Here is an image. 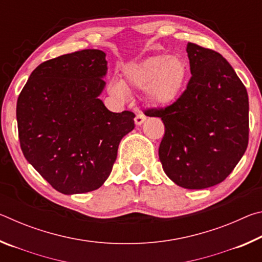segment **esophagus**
I'll list each match as a JSON object with an SVG mask.
<instances>
[{"label":"esophagus","mask_w":262,"mask_h":262,"mask_svg":"<svg viewBox=\"0 0 262 262\" xmlns=\"http://www.w3.org/2000/svg\"><path fill=\"white\" fill-rule=\"evenodd\" d=\"M145 119H147V117H145V115L142 113V112H139L136 114V117H135V123L137 126H140V125H142V123L144 122V120Z\"/></svg>","instance_id":"esophagus-1"}]
</instances>
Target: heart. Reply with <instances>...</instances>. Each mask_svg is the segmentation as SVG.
<instances>
[{
    "mask_svg": "<svg viewBox=\"0 0 262 262\" xmlns=\"http://www.w3.org/2000/svg\"><path fill=\"white\" fill-rule=\"evenodd\" d=\"M187 67L178 56L154 55L123 69V79L110 83V94L117 98H125L128 90L147 92L154 105L170 104L184 85Z\"/></svg>",
    "mask_w": 262,
    "mask_h": 262,
    "instance_id": "1",
    "label": "heart"
}]
</instances>
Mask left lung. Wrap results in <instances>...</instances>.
Listing matches in <instances>:
<instances>
[{"mask_svg": "<svg viewBox=\"0 0 262 262\" xmlns=\"http://www.w3.org/2000/svg\"><path fill=\"white\" fill-rule=\"evenodd\" d=\"M190 77L178 99L145 111L161 118L165 134L158 155L174 184L202 189L223 181L248 144V96L229 62L209 48L187 43Z\"/></svg>", "mask_w": 262, "mask_h": 262, "instance_id": "1", "label": "left lung"}]
</instances>
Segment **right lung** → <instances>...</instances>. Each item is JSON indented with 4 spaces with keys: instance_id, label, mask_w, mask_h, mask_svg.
Returning a JSON list of instances; mask_svg holds the SVG:
<instances>
[{
    "instance_id": "add662e5",
    "label": "right lung",
    "mask_w": 262,
    "mask_h": 262,
    "mask_svg": "<svg viewBox=\"0 0 262 262\" xmlns=\"http://www.w3.org/2000/svg\"><path fill=\"white\" fill-rule=\"evenodd\" d=\"M106 54L83 50L42 62L17 100L20 148L31 165L62 194L99 188L112 171L119 143L135 114L113 113L99 96Z\"/></svg>"
}]
</instances>
